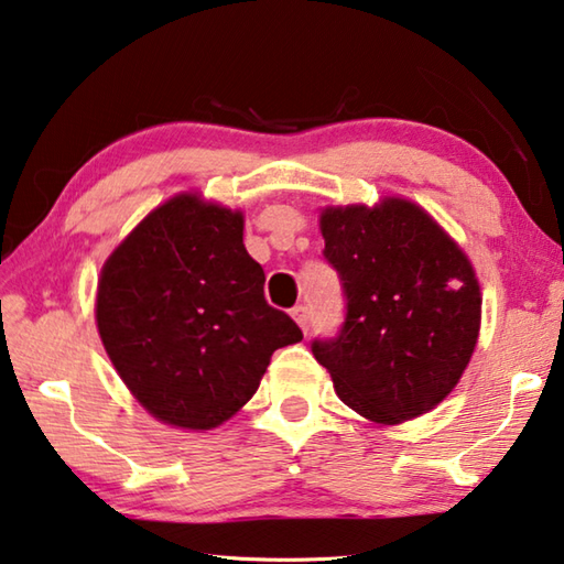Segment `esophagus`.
Listing matches in <instances>:
<instances>
[{"instance_id":"esophagus-1","label":"esophagus","mask_w":564,"mask_h":564,"mask_svg":"<svg viewBox=\"0 0 564 564\" xmlns=\"http://www.w3.org/2000/svg\"><path fill=\"white\" fill-rule=\"evenodd\" d=\"M292 316H294V322L296 324H300V328H302V332L306 334V332H310V310H306V306H294V310H292Z\"/></svg>"}]
</instances>
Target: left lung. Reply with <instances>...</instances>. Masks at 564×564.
<instances>
[{"mask_svg":"<svg viewBox=\"0 0 564 564\" xmlns=\"http://www.w3.org/2000/svg\"><path fill=\"white\" fill-rule=\"evenodd\" d=\"M318 223L346 318L334 338H316L314 358L366 420L420 417L454 390L479 338L481 292L469 258L405 198L332 206Z\"/></svg>","mask_w":564,"mask_h":564,"instance_id":"8db88e82","label":"left lung"}]
</instances>
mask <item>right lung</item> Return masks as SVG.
<instances>
[{
    "label": "right lung",
    "mask_w": 564,
    "mask_h": 564,
    "mask_svg": "<svg viewBox=\"0 0 564 564\" xmlns=\"http://www.w3.org/2000/svg\"><path fill=\"white\" fill-rule=\"evenodd\" d=\"M95 318L124 386L156 420L210 430L254 395L302 328L264 302L242 214L178 194L102 264Z\"/></svg>",
    "instance_id": "right-lung-1"
}]
</instances>
